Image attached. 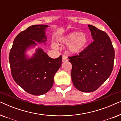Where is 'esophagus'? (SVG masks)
I'll list each match as a JSON object with an SVG mask.
<instances>
[{"instance_id":"1","label":"esophagus","mask_w":121,"mask_h":121,"mask_svg":"<svg viewBox=\"0 0 121 121\" xmlns=\"http://www.w3.org/2000/svg\"><path fill=\"white\" fill-rule=\"evenodd\" d=\"M68 59L67 57H65V56H63L62 62H66V61H68Z\"/></svg>"}]
</instances>
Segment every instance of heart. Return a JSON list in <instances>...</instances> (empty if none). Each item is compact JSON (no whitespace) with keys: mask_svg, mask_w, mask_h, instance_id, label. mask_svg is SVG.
<instances>
[{"mask_svg":"<svg viewBox=\"0 0 121 121\" xmlns=\"http://www.w3.org/2000/svg\"><path fill=\"white\" fill-rule=\"evenodd\" d=\"M59 41L63 44H69V51L72 53H79L86 47L89 39L84 34L72 32L61 37Z\"/></svg>","mask_w":121,"mask_h":121,"instance_id":"heart-1","label":"heart"}]
</instances>
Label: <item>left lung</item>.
<instances>
[{"mask_svg":"<svg viewBox=\"0 0 121 121\" xmlns=\"http://www.w3.org/2000/svg\"><path fill=\"white\" fill-rule=\"evenodd\" d=\"M94 41L78 55L69 57L73 85L84 92L96 90L110 77L113 68L115 50L104 31L89 25Z\"/></svg>","mask_w":121,"mask_h":121,"instance_id":"left-lung-1","label":"left lung"}]
</instances>
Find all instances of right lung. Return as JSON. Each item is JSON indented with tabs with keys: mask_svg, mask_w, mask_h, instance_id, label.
I'll return each mask as SVG.
<instances>
[{
	"mask_svg": "<svg viewBox=\"0 0 121 121\" xmlns=\"http://www.w3.org/2000/svg\"><path fill=\"white\" fill-rule=\"evenodd\" d=\"M47 25H36L19 33L14 39L9 60L11 75L15 82L28 93L34 95L46 94L52 88L54 74L62 64V56L51 58L39 48L34 57L27 59L25 52L38 42H45Z\"/></svg>",
	"mask_w": 121,
	"mask_h": 121,
	"instance_id": "obj_1",
	"label": "right lung"
}]
</instances>
